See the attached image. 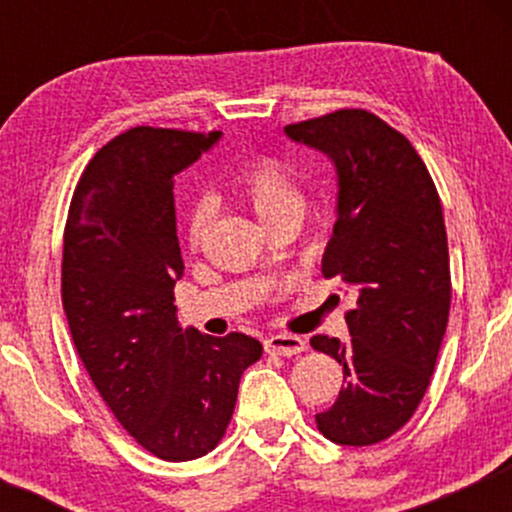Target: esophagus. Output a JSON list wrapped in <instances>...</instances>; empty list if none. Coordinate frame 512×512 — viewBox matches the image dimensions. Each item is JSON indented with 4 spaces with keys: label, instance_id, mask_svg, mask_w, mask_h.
I'll use <instances>...</instances> for the list:
<instances>
[{
    "label": "esophagus",
    "instance_id": "esophagus-1",
    "mask_svg": "<svg viewBox=\"0 0 512 512\" xmlns=\"http://www.w3.org/2000/svg\"><path fill=\"white\" fill-rule=\"evenodd\" d=\"M264 349L267 354L276 356H296L305 351V339L293 337V334H272L269 339H264Z\"/></svg>",
    "mask_w": 512,
    "mask_h": 512
}]
</instances>
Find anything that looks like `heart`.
<instances>
[{
  "label": "heart",
  "mask_w": 512,
  "mask_h": 512,
  "mask_svg": "<svg viewBox=\"0 0 512 512\" xmlns=\"http://www.w3.org/2000/svg\"><path fill=\"white\" fill-rule=\"evenodd\" d=\"M238 197L248 204L264 228L286 219H301L305 209L303 192L286 173V168L272 158H257L236 180ZM211 214L207 207H197L187 221V243L197 248L209 231Z\"/></svg>",
  "instance_id": "1"
}]
</instances>
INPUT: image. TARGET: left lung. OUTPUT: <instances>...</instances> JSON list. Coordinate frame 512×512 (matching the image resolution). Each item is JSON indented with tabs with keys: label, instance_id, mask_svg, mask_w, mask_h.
Masks as SVG:
<instances>
[{
	"label": "left lung",
	"instance_id": "1",
	"mask_svg": "<svg viewBox=\"0 0 512 512\" xmlns=\"http://www.w3.org/2000/svg\"><path fill=\"white\" fill-rule=\"evenodd\" d=\"M337 170V221L322 274L356 293L349 342L317 334L313 349L344 368V387L317 428L337 445L380 443L411 419L431 383L450 313V257L431 175L404 134L366 110L284 127Z\"/></svg>",
	"mask_w": 512,
	"mask_h": 512
}]
</instances>
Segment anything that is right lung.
Instances as JSON below:
<instances>
[{
    "label": "right lung",
    "instance_id": "1",
    "mask_svg": "<svg viewBox=\"0 0 512 512\" xmlns=\"http://www.w3.org/2000/svg\"><path fill=\"white\" fill-rule=\"evenodd\" d=\"M221 132L132 127L91 158L72 197L62 303L79 358L122 428L168 462L207 455L262 356L248 334L182 330L173 178Z\"/></svg>",
    "mask_w": 512,
    "mask_h": 512
}]
</instances>
